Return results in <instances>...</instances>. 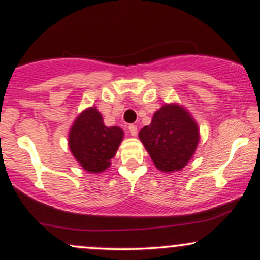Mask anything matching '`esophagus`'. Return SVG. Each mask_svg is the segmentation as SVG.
Instances as JSON below:
<instances>
[{
	"label": "esophagus",
	"instance_id": "1",
	"mask_svg": "<svg viewBox=\"0 0 260 260\" xmlns=\"http://www.w3.org/2000/svg\"><path fill=\"white\" fill-rule=\"evenodd\" d=\"M128 129H129V133L132 134L133 137H136L137 134H138V128H137V126H134V124H129Z\"/></svg>",
	"mask_w": 260,
	"mask_h": 260
}]
</instances>
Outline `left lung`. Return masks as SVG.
Returning <instances> with one entry per match:
<instances>
[{"label":"left lung","instance_id":"1","mask_svg":"<svg viewBox=\"0 0 260 260\" xmlns=\"http://www.w3.org/2000/svg\"><path fill=\"white\" fill-rule=\"evenodd\" d=\"M199 128L193 116L180 104H165L155 111L139 139L161 172L181 171L189 162L199 143Z\"/></svg>","mask_w":260,"mask_h":260}]
</instances>
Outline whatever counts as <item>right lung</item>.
<instances>
[{"instance_id":"right-lung-1","label":"right lung","mask_w":260,"mask_h":260,"mask_svg":"<svg viewBox=\"0 0 260 260\" xmlns=\"http://www.w3.org/2000/svg\"><path fill=\"white\" fill-rule=\"evenodd\" d=\"M123 129L106 127L95 106L83 110L68 133V147L74 159L90 174H100L111 165L123 140Z\"/></svg>"}]
</instances>
